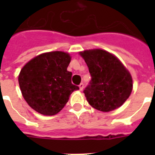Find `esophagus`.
I'll return each instance as SVG.
<instances>
[{
    "label": "esophagus",
    "mask_w": 155,
    "mask_h": 155,
    "mask_svg": "<svg viewBox=\"0 0 155 155\" xmlns=\"http://www.w3.org/2000/svg\"><path fill=\"white\" fill-rule=\"evenodd\" d=\"M79 87H80V91H82L83 89H84V84H83V83H81L80 85H79Z\"/></svg>",
    "instance_id": "esophagus-1"
}]
</instances>
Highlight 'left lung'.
I'll list each match as a JSON object with an SVG mask.
<instances>
[{
  "label": "left lung",
  "mask_w": 155,
  "mask_h": 155,
  "mask_svg": "<svg viewBox=\"0 0 155 155\" xmlns=\"http://www.w3.org/2000/svg\"><path fill=\"white\" fill-rule=\"evenodd\" d=\"M87 63L91 81L84 91L89 104L97 110L110 112L129 98L132 76L115 55L101 49L80 52Z\"/></svg>",
  "instance_id": "8db88e82"
}]
</instances>
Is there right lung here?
Here are the masks:
<instances>
[{
	"mask_svg": "<svg viewBox=\"0 0 155 155\" xmlns=\"http://www.w3.org/2000/svg\"><path fill=\"white\" fill-rule=\"evenodd\" d=\"M69 54L51 51L41 54L21 70L18 83L29 105L40 114L53 116L61 111L70 95L79 87L71 84L72 73L67 70Z\"/></svg>",
	"mask_w": 155,
	"mask_h": 155,
	"instance_id": "right-lung-1",
	"label": "right lung"
}]
</instances>
